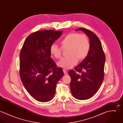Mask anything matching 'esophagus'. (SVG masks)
<instances>
[{
  "instance_id": "obj_1",
  "label": "esophagus",
  "mask_w": 123,
  "mask_h": 123,
  "mask_svg": "<svg viewBox=\"0 0 123 123\" xmlns=\"http://www.w3.org/2000/svg\"><path fill=\"white\" fill-rule=\"evenodd\" d=\"M63 72H64V74H67V71L63 69Z\"/></svg>"
}]
</instances>
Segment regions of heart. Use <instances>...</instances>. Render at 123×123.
<instances>
[{"instance_id": "obj_1", "label": "heart", "mask_w": 123, "mask_h": 123, "mask_svg": "<svg viewBox=\"0 0 123 123\" xmlns=\"http://www.w3.org/2000/svg\"><path fill=\"white\" fill-rule=\"evenodd\" d=\"M62 46L53 43L50 47V53L56 58L62 57L63 49L68 50V56L62 58L57 63L59 67L69 69L74 66L80 60L85 59L90 50V42L84 34L71 33L66 35L61 41Z\"/></svg>"}]
</instances>
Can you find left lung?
<instances>
[{
    "instance_id": "obj_1",
    "label": "left lung",
    "mask_w": 123,
    "mask_h": 123,
    "mask_svg": "<svg viewBox=\"0 0 123 123\" xmlns=\"http://www.w3.org/2000/svg\"><path fill=\"white\" fill-rule=\"evenodd\" d=\"M81 30L90 40V50L85 59L74 69L69 71L71 78L70 90L77 99L85 100L93 97L100 87L104 78L105 55L101 43L97 35L85 28ZM80 73L77 74L76 71Z\"/></svg>"
}]
</instances>
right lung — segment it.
Returning a JSON list of instances; mask_svg holds the SVG:
<instances>
[{"label": "right lung", "mask_w": 123, "mask_h": 123, "mask_svg": "<svg viewBox=\"0 0 123 123\" xmlns=\"http://www.w3.org/2000/svg\"><path fill=\"white\" fill-rule=\"evenodd\" d=\"M62 31L34 32L25 40L20 53L19 74L22 82L35 100L46 102L53 99L57 82L63 76L51 58L50 47Z\"/></svg>", "instance_id": "1"}]
</instances>
